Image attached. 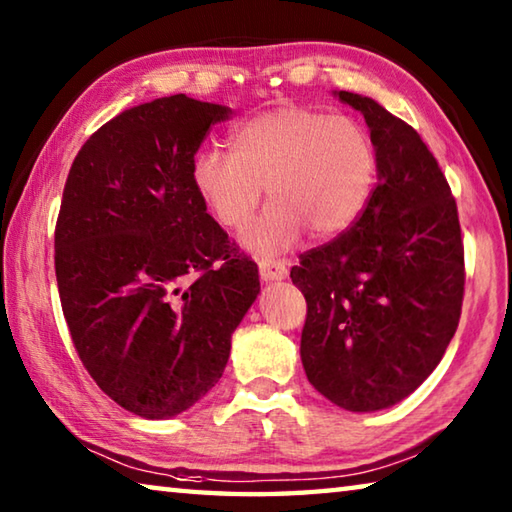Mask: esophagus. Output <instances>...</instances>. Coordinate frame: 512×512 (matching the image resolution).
I'll use <instances>...</instances> for the list:
<instances>
[{
    "mask_svg": "<svg viewBox=\"0 0 512 512\" xmlns=\"http://www.w3.org/2000/svg\"><path fill=\"white\" fill-rule=\"evenodd\" d=\"M259 275L264 282H277L289 275V268L280 259H259Z\"/></svg>",
    "mask_w": 512,
    "mask_h": 512,
    "instance_id": "esophagus-1",
    "label": "esophagus"
}]
</instances>
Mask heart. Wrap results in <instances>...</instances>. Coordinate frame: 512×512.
I'll return each instance as SVG.
<instances>
[{
  "instance_id": "obj_1",
  "label": "heart",
  "mask_w": 512,
  "mask_h": 512,
  "mask_svg": "<svg viewBox=\"0 0 512 512\" xmlns=\"http://www.w3.org/2000/svg\"><path fill=\"white\" fill-rule=\"evenodd\" d=\"M377 180V151L359 121L323 110L284 106L241 124L230 153L203 151L192 185L225 228L244 230L262 203L271 205L244 244L275 255L298 244L305 230L334 239L357 223Z\"/></svg>"
}]
</instances>
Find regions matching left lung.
Instances as JSON below:
<instances>
[{
	"mask_svg": "<svg viewBox=\"0 0 512 512\" xmlns=\"http://www.w3.org/2000/svg\"><path fill=\"white\" fill-rule=\"evenodd\" d=\"M359 110L377 151V187L343 235L291 268L305 293L300 357L320 395L370 413L411 395L447 350L463 305L456 201L427 144L375 99Z\"/></svg>",
	"mask_w": 512,
	"mask_h": 512,
	"instance_id": "1",
	"label": "left lung"
}]
</instances>
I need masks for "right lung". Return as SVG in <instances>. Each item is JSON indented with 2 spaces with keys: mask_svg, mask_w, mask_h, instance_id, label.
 I'll use <instances>...</instances> for the list:
<instances>
[{
  "mask_svg": "<svg viewBox=\"0 0 512 512\" xmlns=\"http://www.w3.org/2000/svg\"><path fill=\"white\" fill-rule=\"evenodd\" d=\"M219 103L173 94L119 112L81 146L56 221L60 305L85 370L146 420L194 406L221 379L259 293L192 185Z\"/></svg>",
  "mask_w": 512,
  "mask_h": 512,
  "instance_id": "1",
  "label": "right lung"
}]
</instances>
